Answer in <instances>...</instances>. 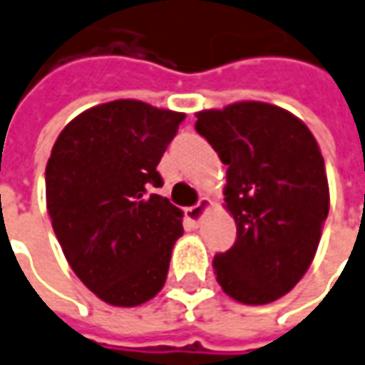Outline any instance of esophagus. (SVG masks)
Instances as JSON below:
<instances>
[{
    "instance_id": "34e87169",
    "label": "esophagus",
    "mask_w": 365,
    "mask_h": 365,
    "mask_svg": "<svg viewBox=\"0 0 365 365\" xmlns=\"http://www.w3.org/2000/svg\"><path fill=\"white\" fill-rule=\"evenodd\" d=\"M211 209V199H207V197H202V199L195 205V207H190L187 209V219L190 222H195V225H199L200 219L205 217V212Z\"/></svg>"
}]
</instances>
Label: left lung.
Returning <instances> with one entry per match:
<instances>
[{"mask_svg":"<svg viewBox=\"0 0 365 365\" xmlns=\"http://www.w3.org/2000/svg\"><path fill=\"white\" fill-rule=\"evenodd\" d=\"M195 128L227 165L237 225L235 245L212 259L217 281L235 302H275L309 269L329 212L319 144L297 116L255 100L200 110Z\"/></svg>","mask_w":365,"mask_h":365,"instance_id":"left-lung-1","label":"left lung"}]
</instances>
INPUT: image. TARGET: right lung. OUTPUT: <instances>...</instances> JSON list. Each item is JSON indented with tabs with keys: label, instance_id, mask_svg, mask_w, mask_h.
I'll use <instances>...</instances> for the list:
<instances>
[{
	"label": "right lung",
	"instance_id": "add662e5",
	"mask_svg": "<svg viewBox=\"0 0 365 365\" xmlns=\"http://www.w3.org/2000/svg\"><path fill=\"white\" fill-rule=\"evenodd\" d=\"M182 112L114 100L78 114L46 166V205L70 267L102 302L136 307L165 285L182 211L156 166Z\"/></svg>",
	"mask_w": 365,
	"mask_h": 365
}]
</instances>
